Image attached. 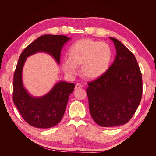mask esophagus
Here are the masks:
<instances>
[{"label":"esophagus","mask_w":156,"mask_h":156,"mask_svg":"<svg viewBox=\"0 0 156 156\" xmlns=\"http://www.w3.org/2000/svg\"><path fill=\"white\" fill-rule=\"evenodd\" d=\"M81 87H82L81 84H80V83H77L76 84H75V88L77 90V89H79V88H81Z\"/></svg>","instance_id":"esophagus-1"}]
</instances>
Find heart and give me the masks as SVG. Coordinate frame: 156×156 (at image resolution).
I'll return each mask as SVG.
<instances>
[{"instance_id": "obj_1", "label": "heart", "mask_w": 156, "mask_h": 156, "mask_svg": "<svg viewBox=\"0 0 156 156\" xmlns=\"http://www.w3.org/2000/svg\"><path fill=\"white\" fill-rule=\"evenodd\" d=\"M68 55L69 58L65 57L62 61L64 72L74 75L77 67L81 66L82 76L92 80L101 77L107 70L112 52L105 42L86 38L78 40L71 46Z\"/></svg>"}]
</instances>
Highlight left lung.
I'll return each instance as SVG.
<instances>
[{"label": "left lung", "mask_w": 156, "mask_h": 156, "mask_svg": "<svg viewBox=\"0 0 156 156\" xmlns=\"http://www.w3.org/2000/svg\"><path fill=\"white\" fill-rule=\"evenodd\" d=\"M116 56L101 77L88 83L89 110L97 124L112 127L129 121L142 98V73L134 55L114 37Z\"/></svg>", "instance_id": "obj_1"}]
</instances>
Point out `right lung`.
I'll return each instance as SVG.
<instances>
[{
	"label": "right lung",
	"instance_id": "right-lung-1",
	"mask_svg": "<svg viewBox=\"0 0 156 156\" xmlns=\"http://www.w3.org/2000/svg\"><path fill=\"white\" fill-rule=\"evenodd\" d=\"M70 38L63 35H43L28 45L21 54L13 75V101L21 115L29 125L37 128H50L62 120L74 83L60 81L41 97L30 96L23 87L22 70L29 56L38 52L51 55L60 63L61 50Z\"/></svg>",
	"mask_w": 156,
	"mask_h": 156
}]
</instances>
